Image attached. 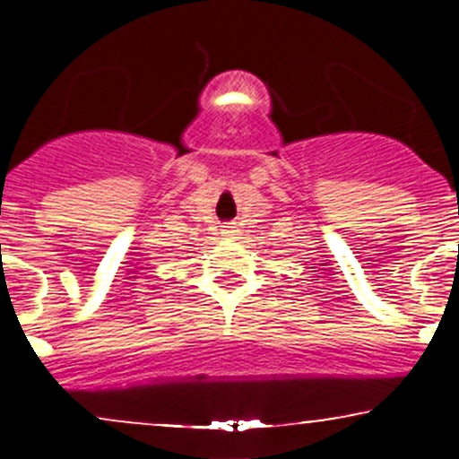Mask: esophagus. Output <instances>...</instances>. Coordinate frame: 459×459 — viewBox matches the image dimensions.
Wrapping results in <instances>:
<instances>
[{
  "mask_svg": "<svg viewBox=\"0 0 459 459\" xmlns=\"http://www.w3.org/2000/svg\"><path fill=\"white\" fill-rule=\"evenodd\" d=\"M236 225H225V230H223V236H228V238H231V236H236Z\"/></svg>",
  "mask_w": 459,
  "mask_h": 459,
  "instance_id": "1",
  "label": "esophagus"
}]
</instances>
